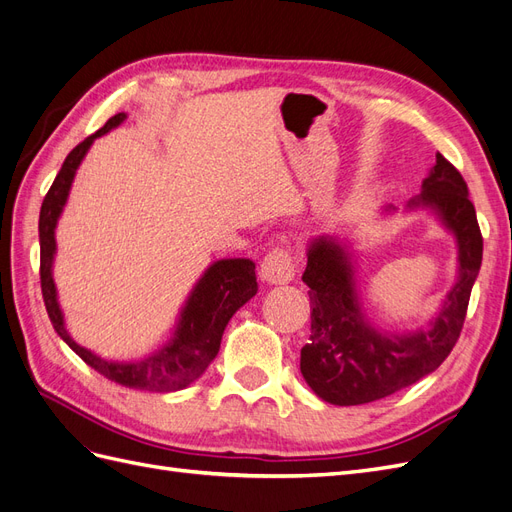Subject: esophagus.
<instances>
[{
  "label": "esophagus",
  "instance_id": "1",
  "mask_svg": "<svg viewBox=\"0 0 512 512\" xmlns=\"http://www.w3.org/2000/svg\"><path fill=\"white\" fill-rule=\"evenodd\" d=\"M260 277L269 284H288L294 277V262L284 247L273 250L260 262Z\"/></svg>",
  "mask_w": 512,
  "mask_h": 512
}]
</instances>
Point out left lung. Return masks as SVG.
Instances as JSON below:
<instances>
[{
  "instance_id": "1",
  "label": "left lung",
  "mask_w": 512,
  "mask_h": 512,
  "mask_svg": "<svg viewBox=\"0 0 512 512\" xmlns=\"http://www.w3.org/2000/svg\"><path fill=\"white\" fill-rule=\"evenodd\" d=\"M410 209L436 211L459 247V277L429 329L386 335L371 329L354 286V269L344 243L322 235L309 241L303 282L309 286L312 335L301 348V374L320 399L359 406L389 397L436 371L466 320L470 292L483 262V235L459 170L442 153ZM393 209V207H389Z\"/></svg>"
}]
</instances>
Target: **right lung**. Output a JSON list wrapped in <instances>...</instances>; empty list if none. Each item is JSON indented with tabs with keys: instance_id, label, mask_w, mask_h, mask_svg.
<instances>
[{
	"instance_id": "right-lung-1",
	"label": "right lung",
	"mask_w": 512,
	"mask_h": 512,
	"mask_svg": "<svg viewBox=\"0 0 512 512\" xmlns=\"http://www.w3.org/2000/svg\"><path fill=\"white\" fill-rule=\"evenodd\" d=\"M126 119V113H117L108 119L104 126L87 136L81 145H76L66 162L61 164L51 190L46 192L40 209V286L46 312L53 322V329L64 342L81 356V359L94 367L98 374L117 382L128 389L170 393L185 389L196 378L205 374L209 363L218 356L220 342L228 320L241 305L250 301L256 290V265L250 258H226L218 260L200 277L194 290L190 292L177 331L170 342L141 361L115 363L83 348L74 342L64 327V314L57 303V290L53 282V260H55V226L70 194L76 168L83 162L85 153L98 136L111 132Z\"/></svg>"
}]
</instances>
